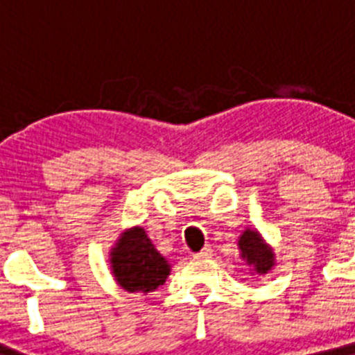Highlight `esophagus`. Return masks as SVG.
Wrapping results in <instances>:
<instances>
[{
  "label": "esophagus",
  "mask_w": 355,
  "mask_h": 355,
  "mask_svg": "<svg viewBox=\"0 0 355 355\" xmlns=\"http://www.w3.org/2000/svg\"><path fill=\"white\" fill-rule=\"evenodd\" d=\"M211 256H213L211 247H205L202 250H199L197 254H193V258H197V259H208V258H211Z\"/></svg>",
  "instance_id": "obj_1"
}]
</instances>
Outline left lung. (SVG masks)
Masks as SVG:
<instances>
[{
	"label": "left lung",
	"instance_id": "left-lung-1",
	"mask_svg": "<svg viewBox=\"0 0 355 355\" xmlns=\"http://www.w3.org/2000/svg\"><path fill=\"white\" fill-rule=\"evenodd\" d=\"M238 247L241 250V258L247 259V263L252 265L254 270L258 274H266L274 265V254L263 243V240L256 231L247 229L245 233L240 236Z\"/></svg>",
	"mask_w": 355,
	"mask_h": 355
}]
</instances>
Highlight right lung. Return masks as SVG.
<instances>
[{
	"label": "right lung",
	"instance_id": "1",
	"mask_svg": "<svg viewBox=\"0 0 355 355\" xmlns=\"http://www.w3.org/2000/svg\"><path fill=\"white\" fill-rule=\"evenodd\" d=\"M115 279L124 290L150 293L165 283L168 263L155 249L142 227H135L119 240L112 252Z\"/></svg>",
	"mask_w": 355,
	"mask_h": 355
}]
</instances>
